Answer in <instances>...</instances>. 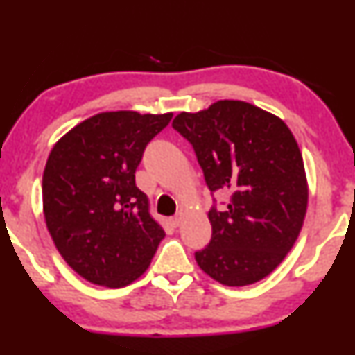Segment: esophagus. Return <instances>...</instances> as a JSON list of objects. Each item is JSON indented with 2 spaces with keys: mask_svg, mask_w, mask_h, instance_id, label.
I'll use <instances>...</instances> for the list:
<instances>
[{
  "mask_svg": "<svg viewBox=\"0 0 355 355\" xmlns=\"http://www.w3.org/2000/svg\"><path fill=\"white\" fill-rule=\"evenodd\" d=\"M169 220H171L172 227H178V225H180V222H182V214H175V216H172V218H171Z\"/></svg>",
  "mask_w": 355,
  "mask_h": 355,
  "instance_id": "34e87169",
  "label": "esophagus"
}]
</instances>
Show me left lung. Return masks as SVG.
<instances>
[{
	"instance_id": "1",
	"label": "left lung",
	"mask_w": 355,
	"mask_h": 355,
	"mask_svg": "<svg viewBox=\"0 0 355 355\" xmlns=\"http://www.w3.org/2000/svg\"><path fill=\"white\" fill-rule=\"evenodd\" d=\"M172 127L194 147L209 191L230 192L225 209H209L211 241L196 252L197 264L227 286L260 282L291 250L307 213V175L293 133L280 117L239 100L180 112Z\"/></svg>"
}]
</instances>
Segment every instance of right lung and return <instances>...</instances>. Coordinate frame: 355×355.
<instances>
[{
  "label": "right lung",
  "instance_id": "1",
  "mask_svg": "<svg viewBox=\"0 0 355 355\" xmlns=\"http://www.w3.org/2000/svg\"><path fill=\"white\" fill-rule=\"evenodd\" d=\"M173 114L100 112L50 152L42 178L46 228L65 263L94 285L122 288L147 271L164 230L135 172Z\"/></svg>",
  "mask_w": 355,
  "mask_h": 355
}]
</instances>
